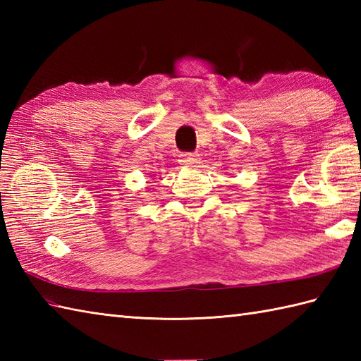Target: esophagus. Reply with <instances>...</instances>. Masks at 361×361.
Returning <instances> with one entry per match:
<instances>
[{
    "mask_svg": "<svg viewBox=\"0 0 361 361\" xmlns=\"http://www.w3.org/2000/svg\"><path fill=\"white\" fill-rule=\"evenodd\" d=\"M180 161L183 164H195L198 161V157L195 155V153H183Z\"/></svg>",
    "mask_w": 361,
    "mask_h": 361,
    "instance_id": "esophagus-1",
    "label": "esophagus"
}]
</instances>
